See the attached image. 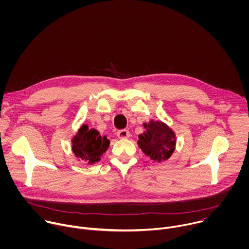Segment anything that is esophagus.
Here are the masks:
<instances>
[{
	"label": "esophagus",
	"instance_id": "34e87169",
	"mask_svg": "<svg viewBox=\"0 0 249 249\" xmlns=\"http://www.w3.org/2000/svg\"><path fill=\"white\" fill-rule=\"evenodd\" d=\"M129 136H130V133L127 129H122L117 132V137L120 139H127L129 138Z\"/></svg>",
	"mask_w": 249,
	"mask_h": 249
}]
</instances>
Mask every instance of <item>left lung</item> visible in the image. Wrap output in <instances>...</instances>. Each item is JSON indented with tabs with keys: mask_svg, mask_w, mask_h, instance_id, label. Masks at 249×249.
I'll return each mask as SVG.
<instances>
[{
	"mask_svg": "<svg viewBox=\"0 0 249 249\" xmlns=\"http://www.w3.org/2000/svg\"><path fill=\"white\" fill-rule=\"evenodd\" d=\"M145 131L138 136V146L146 156L154 161L160 162L168 160L174 153L176 136L171 128L161 121L151 120L144 123Z\"/></svg>",
	"mask_w": 249,
	"mask_h": 249,
	"instance_id": "8db88e82",
	"label": "left lung"
}]
</instances>
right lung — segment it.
<instances>
[{
    "instance_id": "add662e5",
    "label": "right lung",
    "mask_w": 249,
    "mask_h": 249,
    "mask_svg": "<svg viewBox=\"0 0 249 249\" xmlns=\"http://www.w3.org/2000/svg\"><path fill=\"white\" fill-rule=\"evenodd\" d=\"M109 144L110 141L106 136H100L96 129H89L85 124L72 139V151L79 160L92 164L100 160Z\"/></svg>"
}]
</instances>
